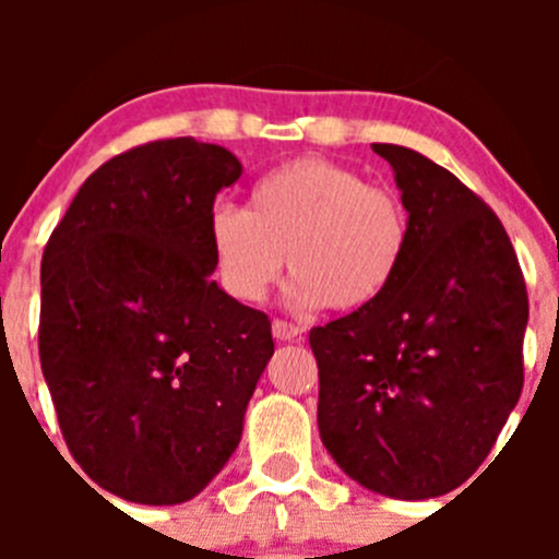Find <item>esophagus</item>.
I'll return each mask as SVG.
<instances>
[{"label": "esophagus", "mask_w": 559, "mask_h": 559, "mask_svg": "<svg viewBox=\"0 0 559 559\" xmlns=\"http://www.w3.org/2000/svg\"><path fill=\"white\" fill-rule=\"evenodd\" d=\"M273 335L278 337V341H295V337L302 335V326L292 324V321H284V319H275L273 321Z\"/></svg>", "instance_id": "obj_1"}]
</instances>
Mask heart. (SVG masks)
<instances>
[{"label":"heart","mask_w":559,"mask_h":559,"mask_svg":"<svg viewBox=\"0 0 559 559\" xmlns=\"http://www.w3.org/2000/svg\"><path fill=\"white\" fill-rule=\"evenodd\" d=\"M224 289L259 302L289 262V302L354 313L392 289L411 243L397 191L321 156H302L251 186L248 211L216 207L207 224Z\"/></svg>","instance_id":"heart-1"}]
</instances>
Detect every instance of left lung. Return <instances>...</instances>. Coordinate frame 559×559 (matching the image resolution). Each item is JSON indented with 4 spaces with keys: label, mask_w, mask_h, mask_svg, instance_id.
<instances>
[{
    "label": "left lung",
    "mask_w": 559,
    "mask_h": 559,
    "mask_svg": "<svg viewBox=\"0 0 559 559\" xmlns=\"http://www.w3.org/2000/svg\"><path fill=\"white\" fill-rule=\"evenodd\" d=\"M411 243L376 306L311 330L319 432L346 476L397 500L447 495L492 452L522 394L527 289L492 207L403 145Z\"/></svg>",
    "instance_id": "8db88e82"
}]
</instances>
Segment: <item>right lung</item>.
<instances>
[{
    "instance_id": "1",
    "label": "right lung",
    "mask_w": 559,
    "mask_h": 559,
    "mask_svg": "<svg viewBox=\"0 0 559 559\" xmlns=\"http://www.w3.org/2000/svg\"><path fill=\"white\" fill-rule=\"evenodd\" d=\"M238 156L154 140L86 178L39 267V365L61 436L92 481L186 503L227 465L273 357L267 313L218 289L213 200Z\"/></svg>"
}]
</instances>
